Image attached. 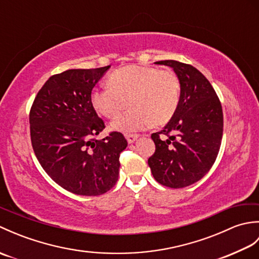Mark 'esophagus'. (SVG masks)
<instances>
[{
    "mask_svg": "<svg viewBox=\"0 0 259 259\" xmlns=\"http://www.w3.org/2000/svg\"><path fill=\"white\" fill-rule=\"evenodd\" d=\"M138 135H131V134H129V135H125V138H126V141L129 142V144H134V142L138 139Z\"/></svg>",
    "mask_w": 259,
    "mask_h": 259,
    "instance_id": "obj_1",
    "label": "esophagus"
}]
</instances>
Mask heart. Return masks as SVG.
Instances as JSON below:
<instances>
[{
  "label": "heart",
  "instance_id": "heart-1",
  "mask_svg": "<svg viewBox=\"0 0 259 259\" xmlns=\"http://www.w3.org/2000/svg\"><path fill=\"white\" fill-rule=\"evenodd\" d=\"M109 85L93 89L91 103L107 119L125 108L130 110L115 118L110 128L120 133H135L148 126H161L172 119L179 107L180 81L174 71L149 65H128L110 75Z\"/></svg>",
  "mask_w": 259,
  "mask_h": 259
}]
</instances>
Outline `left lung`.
I'll use <instances>...</instances> for the list:
<instances>
[{
	"instance_id": "obj_1",
	"label": "left lung",
	"mask_w": 259,
	"mask_h": 259,
	"mask_svg": "<svg viewBox=\"0 0 259 259\" xmlns=\"http://www.w3.org/2000/svg\"><path fill=\"white\" fill-rule=\"evenodd\" d=\"M180 81L179 107L160 133L151 135L156 151L148 159L153 178L169 188H184L205 176L218 156L223 109L206 76L190 64L164 60Z\"/></svg>"
}]
</instances>
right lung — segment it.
<instances>
[{
    "mask_svg": "<svg viewBox=\"0 0 259 259\" xmlns=\"http://www.w3.org/2000/svg\"><path fill=\"white\" fill-rule=\"evenodd\" d=\"M110 65L71 69L49 78L30 110V134L38 162L62 188L81 196H99L115 185L120 153L128 142L106 128L91 103V92Z\"/></svg>",
    "mask_w": 259,
    "mask_h": 259,
    "instance_id": "add662e5",
    "label": "right lung"
}]
</instances>
